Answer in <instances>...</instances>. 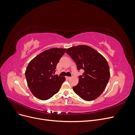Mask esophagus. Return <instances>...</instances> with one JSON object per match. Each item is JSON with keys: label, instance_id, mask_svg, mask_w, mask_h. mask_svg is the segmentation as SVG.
<instances>
[{"label": "esophagus", "instance_id": "esophagus-1", "mask_svg": "<svg viewBox=\"0 0 135 135\" xmlns=\"http://www.w3.org/2000/svg\"><path fill=\"white\" fill-rule=\"evenodd\" d=\"M71 78V77H70V76H66V79H70Z\"/></svg>", "mask_w": 135, "mask_h": 135}]
</instances>
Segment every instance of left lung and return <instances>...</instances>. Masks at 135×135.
I'll return each instance as SVG.
<instances>
[{
  "instance_id": "left-lung-1",
  "label": "left lung",
  "mask_w": 135,
  "mask_h": 135,
  "mask_svg": "<svg viewBox=\"0 0 135 135\" xmlns=\"http://www.w3.org/2000/svg\"><path fill=\"white\" fill-rule=\"evenodd\" d=\"M66 53L75 62L78 70L84 72L73 91L85 101H92L101 95L110 78L107 61L99 52L85 45L68 48Z\"/></svg>"
}]
</instances>
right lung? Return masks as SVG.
Masks as SVG:
<instances>
[{
  "label": "right lung",
  "mask_w": 135,
  "mask_h": 135,
  "mask_svg": "<svg viewBox=\"0 0 135 135\" xmlns=\"http://www.w3.org/2000/svg\"><path fill=\"white\" fill-rule=\"evenodd\" d=\"M65 51L66 49L51 48L28 63L25 71L26 81L30 91L37 99L48 100L59 91L65 78L54 74Z\"/></svg>",
  "instance_id": "add662e5"
}]
</instances>
